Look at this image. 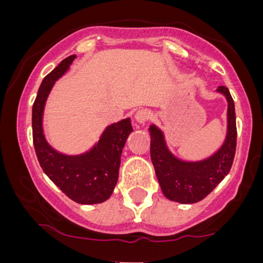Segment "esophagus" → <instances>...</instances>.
<instances>
[{
  "label": "esophagus",
  "mask_w": 263,
  "mask_h": 263,
  "mask_svg": "<svg viewBox=\"0 0 263 263\" xmlns=\"http://www.w3.org/2000/svg\"><path fill=\"white\" fill-rule=\"evenodd\" d=\"M149 116H151V114L148 110H140L135 114V120L138 123H142V125H143L144 122L148 121Z\"/></svg>",
  "instance_id": "obj_1"
}]
</instances>
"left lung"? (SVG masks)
Instances as JSON below:
<instances>
[{
	"label": "left lung",
	"instance_id": "1",
	"mask_svg": "<svg viewBox=\"0 0 263 263\" xmlns=\"http://www.w3.org/2000/svg\"><path fill=\"white\" fill-rule=\"evenodd\" d=\"M216 91L228 101V127L221 147L201 161H183L171 152L164 134L156 125H151V159L157 179L164 194L172 201L194 204L203 200L228 176L236 151V116L235 105L228 87L219 86Z\"/></svg>",
	"mask_w": 263,
	"mask_h": 263
}]
</instances>
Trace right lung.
Here are the masks:
<instances>
[{
  "label": "right lung",
  "instance_id": "add662e5",
  "mask_svg": "<svg viewBox=\"0 0 263 263\" xmlns=\"http://www.w3.org/2000/svg\"><path fill=\"white\" fill-rule=\"evenodd\" d=\"M75 58L77 55H70L60 62L39 86L32 108L33 143L42 170L66 197L79 204H99L112 194L122 149L134 128L129 117L111 123L91 148L81 155H64L48 143L43 131L45 102L55 81L69 70Z\"/></svg>",
  "mask_w": 263,
  "mask_h": 263
}]
</instances>
